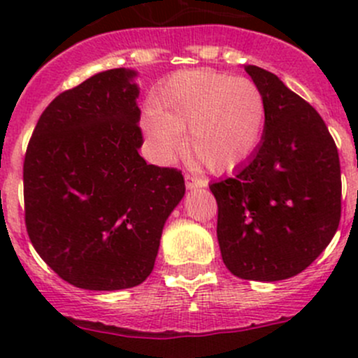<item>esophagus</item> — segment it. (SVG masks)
<instances>
[{
  "mask_svg": "<svg viewBox=\"0 0 358 358\" xmlns=\"http://www.w3.org/2000/svg\"><path fill=\"white\" fill-rule=\"evenodd\" d=\"M185 185H187V189L196 190V189H202V187L208 185V182H206L204 178H199V176H196V175H185Z\"/></svg>",
  "mask_w": 358,
  "mask_h": 358,
  "instance_id": "obj_1",
  "label": "esophagus"
}]
</instances>
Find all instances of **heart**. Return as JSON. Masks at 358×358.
<instances>
[{
  "instance_id": "obj_1",
  "label": "heart",
  "mask_w": 358,
  "mask_h": 358,
  "mask_svg": "<svg viewBox=\"0 0 358 358\" xmlns=\"http://www.w3.org/2000/svg\"><path fill=\"white\" fill-rule=\"evenodd\" d=\"M265 99L252 79L196 69L166 79L154 93L143 129L159 159L183 147L187 156L211 173H225L255 152L265 126Z\"/></svg>"
}]
</instances>
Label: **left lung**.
Returning <instances> with one entry per match:
<instances>
[{
  "label": "left lung",
  "instance_id": "8db88e82",
  "mask_svg": "<svg viewBox=\"0 0 358 358\" xmlns=\"http://www.w3.org/2000/svg\"><path fill=\"white\" fill-rule=\"evenodd\" d=\"M265 99L262 143L234 176L209 185L220 251L246 280L289 279L327 248L341 218V168L320 114L275 74L244 66Z\"/></svg>",
  "mask_w": 358,
  "mask_h": 358
}]
</instances>
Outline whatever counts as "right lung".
I'll return each mask as SVG.
<instances>
[{"instance_id": "1", "label": "right lung", "mask_w": 358, "mask_h": 358, "mask_svg": "<svg viewBox=\"0 0 358 358\" xmlns=\"http://www.w3.org/2000/svg\"><path fill=\"white\" fill-rule=\"evenodd\" d=\"M135 76L110 69L60 93L25 150L29 239L60 279L81 289L142 284L185 194L180 169L147 164L138 154Z\"/></svg>"}]
</instances>
